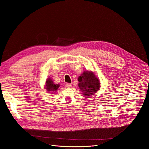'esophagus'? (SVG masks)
Instances as JSON below:
<instances>
[{
  "label": "esophagus",
  "instance_id": "esophagus-1",
  "mask_svg": "<svg viewBox=\"0 0 149 149\" xmlns=\"http://www.w3.org/2000/svg\"><path fill=\"white\" fill-rule=\"evenodd\" d=\"M65 86L66 88H71V86H72V85H71V84H69V83H66L65 84Z\"/></svg>",
  "mask_w": 149,
  "mask_h": 149
}]
</instances>
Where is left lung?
<instances>
[{
	"mask_svg": "<svg viewBox=\"0 0 149 149\" xmlns=\"http://www.w3.org/2000/svg\"><path fill=\"white\" fill-rule=\"evenodd\" d=\"M78 86L85 97H89L99 90V79L90 71H84L78 78Z\"/></svg>",
	"mask_w": 149,
	"mask_h": 149,
	"instance_id": "obj_1",
	"label": "left lung"
}]
</instances>
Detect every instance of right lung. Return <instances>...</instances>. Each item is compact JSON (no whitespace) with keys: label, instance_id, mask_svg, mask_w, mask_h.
Wrapping results in <instances>:
<instances>
[{"label":"right lung","instance_id":"add662e5","mask_svg":"<svg viewBox=\"0 0 149 149\" xmlns=\"http://www.w3.org/2000/svg\"><path fill=\"white\" fill-rule=\"evenodd\" d=\"M58 87L59 85L54 84L53 81L50 78L47 80L46 88L49 92H56Z\"/></svg>","mask_w":149,"mask_h":149}]
</instances>
